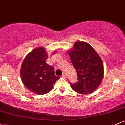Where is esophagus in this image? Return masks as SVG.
<instances>
[{
  "label": "esophagus",
  "instance_id": "obj_1",
  "mask_svg": "<svg viewBox=\"0 0 125 125\" xmlns=\"http://www.w3.org/2000/svg\"><path fill=\"white\" fill-rule=\"evenodd\" d=\"M62 77H63V78H66V73H63V74Z\"/></svg>",
  "mask_w": 125,
  "mask_h": 125
}]
</instances>
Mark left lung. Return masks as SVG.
Returning <instances> with one entry per match:
<instances>
[{
  "label": "left lung",
  "mask_w": 125,
  "mask_h": 125,
  "mask_svg": "<svg viewBox=\"0 0 125 125\" xmlns=\"http://www.w3.org/2000/svg\"><path fill=\"white\" fill-rule=\"evenodd\" d=\"M67 52L78 77L76 83H71L72 89L85 95L94 92L99 86L104 74L99 55L89 44L82 41L76 42Z\"/></svg>",
  "instance_id": "obj_1"
}]
</instances>
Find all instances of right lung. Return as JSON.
<instances>
[{
	"instance_id": "right-lung-1",
	"label": "right lung",
	"mask_w": 125,
	"mask_h": 125,
	"mask_svg": "<svg viewBox=\"0 0 125 125\" xmlns=\"http://www.w3.org/2000/svg\"><path fill=\"white\" fill-rule=\"evenodd\" d=\"M56 53V50L53 54ZM48 54L45 48L38 47L32 50L24 59L20 71L23 83L36 94H48L60 78L54 73V69L46 63Z\"/></svg>"
}]
</instances>
